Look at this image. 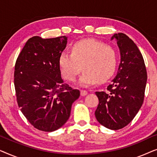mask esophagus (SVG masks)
Segmentation results:
<instances>
[{"instance_id":"esophagus-1","label":"esophagus","mask_w":157,"mask_h":157,"mask_svg":"<svg viewBox=\"0 0 157 157\" xmlns=\"http://www.w3.org/2000/svg\"><path fill=\"white\" fill-rule=\"evenodd\" d=\"M88 94V91L86 90H81V95L84 96Z\"/></svg>"}]
</instances>
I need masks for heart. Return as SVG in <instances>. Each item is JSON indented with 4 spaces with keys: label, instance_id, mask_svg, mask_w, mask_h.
<instances>
[{
    "label": "heart",
    "instance_id": "b5f03b06",
    "mask_svg": "<svg viewBox=\"0 0 157 157\" xmlns=\"http://www.w3.org/2000/svg\"><path fill=\"white\" fill-rule=\"evenodd\" d=\"M71 52H62L59 64L62 76L73 81L84 69L78 80L81 86L106 81L112 76L117 67V56L114 48L95 39H83L71 47Z\"/></svg>",
    "mask_w": 157,
    "mask_h": 157
}]
</instances>
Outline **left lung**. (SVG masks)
<instances>
[{
	"instance_id": "obj_1",
	"label": "left lung",
	"mask_w": 157,
	"mask_h": 157,
	"mask_svg": "<svg viewBox=\"0 0 157 157\" xmlns=\"http://www.w3.org/2000/svg\"><path fill=\"white\" fill-rule=\"evenodd\" d=\"M121 62L117 74L106 91H96L97 121L105 127L118 130L128 125L142 106L147 81V69L138 47L126 34H113Z\"/></svg>"
}]
</instances>
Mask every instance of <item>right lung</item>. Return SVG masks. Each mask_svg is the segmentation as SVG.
<instances>
[{"mask_svg": "<svg viewBox=\"0 0 157 157\" xmlns=\"http://www.w3.org/2000/svg\"><path fill=\"white\" fill-rule=\"evenodd\" d=\"M67 37L29 38L15 65L14 85L21 112L36 128L53 132L71 114L72 104L80 96L61 78L59 58Z\"/></svg>", "mask_w": 157, "mask_h": 157, "instance_id": "1", "label": "right lung"}]
</instances>
